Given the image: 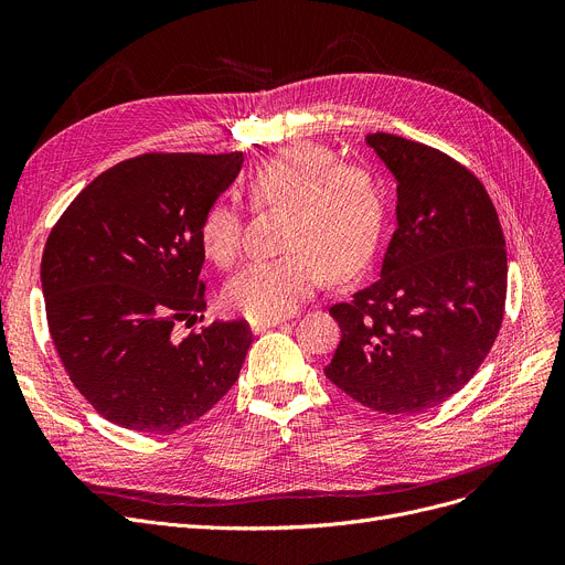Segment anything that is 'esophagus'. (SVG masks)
Listing matches in <instances>:
<instances>
[{
	"mask_svg": "<svg viewBox=\"0 0 565 565\" xmlns=\"http://www.w3.org/2000/svg\"><path fill=\"white\" fill-rule=\"evenodd\" d=\"M281 322H284L281 318H263V320H252L249 324H252V332L260 334V332H265V330L277 328V324H281Z\"/></svg>",
	"mask_w": 565,
	"mask_h": 565,
	"instance_id": "1",
	"label": "esophagus"
}]
</instances>
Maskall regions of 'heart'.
I'll use <instances>...</instances> for the list:
<instances>
[{
    "label": "heart",
    "mask_w": 565,
    "mask_h": 565,
    "mask_svg": "<svg viewBox=\"0 0 565 565\" xmlns=\"http://www.w3.org/2000/svg\"><path fill=\"white\" fill-rule=\"evenodd\" d=\"M247 192L256 205L288 207V252L247 263L226 284L224 305L237 313L254 320L288 316L324 273L350 279L377 249L384 201L375 175L364 167L339 164L330 148L307 141L281 148L249 173ZM201 245L215 263L231 265L243 245L241 207L228 201L207 207Z\"/></svg>",
    "instance_id": "b5f03b06"
}]
</instances>
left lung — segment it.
Returning a JSON list of instances; mask_svg holds the SVG:
<instances>
[{"label": "left lung", "instance_id": "left-lung-1", "mask_svg": "<svg viewBox=\"0 0 565 565\" xmlns=\"http://www.w3.org/2000/svg\"><path fill=\"white\" fill-rule=\"evenodd\" d=\"M396 181V231L380 279L334 305L341 343L324 366L358 403L414 414L483 364L507 302V241L481 181L437 148L366 135Z\"/></svg>", "mask_w": 565, "mask_h": 565}]
</instances>
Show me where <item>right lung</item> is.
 Segmentation results:
<instances>
[{"instance_id": "right-lung-1", "label": "right lung", "mask_w": 565, "mask_h": 565, "mask_svg": "<svg viewBox=\"0 0 565 565\" xmlns=\"http://www.w3.org/2000/svg\"><path fill=\"white\" fill-rule=\"evenodd\" d=\"M243 153H148L94 178L54 224L41 260L47 328L79 394L116 426L171 433L237 380L252 330L205 309L201 222L235 181Z\"/></svg>"}]
</instances>
